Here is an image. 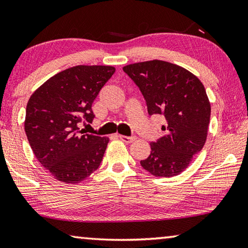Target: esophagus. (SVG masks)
Masks as SVG:
<instances>
[{
    "mask_svg": "<svg viewBox=\"0 0 248 248\" xmlns=\"http://www.w3.org/2000/svg\"><path fill=\"white\" fill-rule=\"evenodd\" d=\"M119 138H120V140H123L124 142H125V143H131V142H133V141H136V139H137L135 136H132V137L119 136Z\"/></svg>",
    "mask_w": 248,
    "mask_h": 248,
    "instance_id": "obj_1",
    "label": "esophagus"
}]
</instances>
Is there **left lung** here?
Masks as SVG:
<instances>
[{
    "label": "left lung",
    "mask_w": 248,
    "mask_h": 248,
    "mask_svg": "<svg viewBox=\"0 0 248 248\" xmlns=\"http://www.w3.org/2000/svg\"><path fill=\"white\" fill-rule=\"evenodd\" d=\"M124 72L138 86L149 115H162L164 135L150 143L151 153L140 164L159 178L183 172L206 141L211 105L200 79L186 68L164 61L127 65Z\"/></svg>",
    "instance_id": "obj_1"
}]
</instances>
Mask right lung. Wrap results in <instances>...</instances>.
<instances>
[{"mask_svg": "<svg viewBox=\"0 0 248 248\" xmlns=\"http://www.w3.org/2000/svg\"><path fill=\"white\" fill-rule=\"evenodd\" d=\"M115 70L85 65L65 69L35 90L27 103V140L38 162L61 182H81L103 161L109 139L85 133L79 124L93 123V100Z\"/></svg>", "mask_w": 248, "mask_h": 248, "instance_id": "1", "label": "right lung"}]
</instances>
